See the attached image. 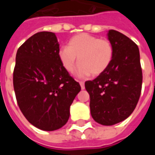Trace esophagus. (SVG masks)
Here are the masks:
<instances>
[{
  "mask_svg": "<svg viewBox=\"0 0 155 155\" xmlns=\"http://www.w3.org/2000/svg\"><path fill=\"white\" fill-rule=\"evenodd\" d=\"M79 83H80V84H81V89H82V90H84V81H79Z\"/></svg>",
  "mask_w": 155,
  "mask_h": 155,
  "instance_id": "1",
  "label": "esophagus"
}]
</instances>
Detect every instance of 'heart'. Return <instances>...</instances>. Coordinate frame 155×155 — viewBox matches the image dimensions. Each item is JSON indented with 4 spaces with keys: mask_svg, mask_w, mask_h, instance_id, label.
Listing matches in <instances>:
<instances>
[{
    "mask_svg": "<svg viewBox=\"0 0 155 155\" xmlns=\"http://www.w3.org/2000/svg\"><path fill=\"white\" fill-rule=\"evenodd\" d=\"M58 57L69 73L74 71L78 58V76L86 77L91 74L97 76L110 67L114 58V47L107 39L82 33L73 36L68 46L60 48Z\"/></svg>",
    "mask_w": 155,
    "mask_h": 155,
    "instance_id": "1",
    "label": "heart"
}]
</instances>
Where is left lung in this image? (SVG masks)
<instances>
[{
    "label": "left lung",
    "mask_w": 155,
    "mask_h": 155,
    "mask_svg": "<svg viewBox=\"0 0 155 155\" xmlns=\"http://www.w3.org/2000/svg\"><path fill=\"white\" fill-rule=\"evenodd\" d=\"M108 38L114 47L112 63L104 73L84 83L90 94L92 118L103 125L123 121L134 110L142 89L140 51L132 40L110 30Z\"/></svg>",
    "instance_id": "obj_1"
}]
</instances>
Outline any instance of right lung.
Listing matches in <instances>:
<instances>
[{"mask_svg":"<svg viewBox=\"0 0 155 155\" xmlns=\"http://www.w3.org/2000/svg\"><path fill=\"white\" fill-rule=\"evenodd\" d=\"M59 50L54 33L38 32L19 47L13 71L20 110L31 124L46 131L67 123L70 107L81 90L62 66Z\"/></svg>","mask_w":155,"mask_h":155,"instance_id":"right-lung-1","label":"right lung"}]
</instances>
